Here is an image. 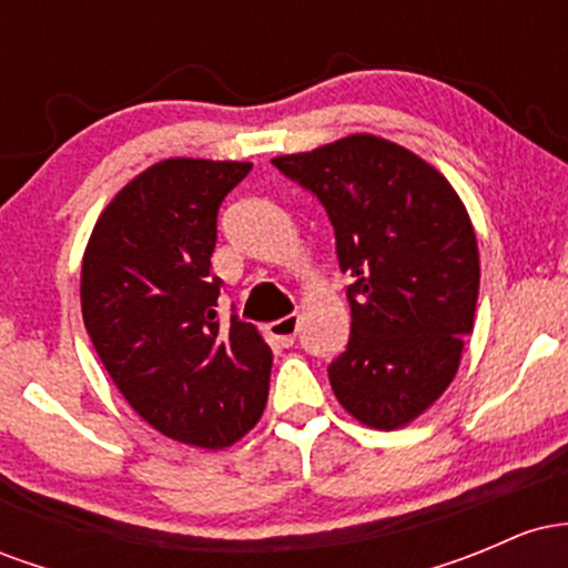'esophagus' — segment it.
<instances>
[{
  "label": "esophagus",
  "instance_id": "1",
  "mask_svg": "<svg viewBox=\"0 0 568 568\" xmlns=\"http://www.w3.org/2000/svg\"><path fill=\"white\" fill-rule=\"evenodd\" d=\"M266 331H270V336L275 338L280 347H291V344L296 342L298 315H285V317H280V321L266 325Z\"/></svg>",
  "mask_w": 568,
  "mask_h": 568
}]
</instances>
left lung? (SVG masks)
I'll return each instance as SVG.
<instances>
[{
  "mask_svg": "<svg viewBox=\"0 0 568 568\" xmlns=\"http://www.w3.org/2000/svg\"><path fill=\"white\" fill-rule=\"evenodd\" d=\"M272 165L323 202L352 277L336 400L366 427H406L454 382L473 331L480 258L465 202L438 168L371 133Z\"/></svg>",
  "mask_w": 568,
  "mask_h": 568,
  "instance_id": "8db88e82",
  "label": "left lung"
}]
</instances>
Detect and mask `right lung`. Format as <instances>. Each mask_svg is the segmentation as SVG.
I'll list each match as a JSON object with an SVG mask.
<instances>
[{"mask_svg": "<svg viewBox=\"0 0 568 568\" xmlns=\"http://www.w3.org/2000/svg\"><path fill=\"white\" fill-rule=\"evenodd\" d=\"M251 162L171 158L128 181L82 256V321L122 397L146 425L226 448L262 419L272 349L256 325L219 323L211 275L221 200Z\"/></svg>", "mask_w": 568, "mask_h": 568, "instance_id": "obj_1", "label": "right lung"}]
</instances>
